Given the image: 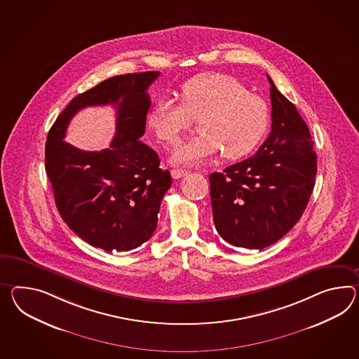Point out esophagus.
<instances>
[{"label":"esophagus","mask_w":359,"mask_h":359,"mask_svg":"<svg viewBox=\"0 0 359 359\" xmlns=\"http://www.w3.org/2000/svg\"><path fill=\"white\" fill-rule=\"evenodd\" d=\"M188 174H189V171H187V170H182V168H175V170H171V175H172L174 179H180V177L188 175Z\"/></svg>","instance_id":"esophagus-1"}]
</instances>
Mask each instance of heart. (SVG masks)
<instances>
[{
    "mask_svg": "<svg viewBox=\"0 0 359 359\" xmlns=\"http://www.w3.org/2000/svg\"><path fill=\"white\" fill-rule=\"evenodd\" d=\"M192 119H198L200 133L176 147L171 156L176 165L197 166L220 153L231 161L248 156L267 131L270 110L262 97L236 78L208 74L184 83L180 104L159 98L147 115V124L158 142L171 147Z\"/></svg>",
    "mask_w": 359,
    "mask_h": 359,
    "instance_id": "b5f03b06",
    "label": "heart"
}]
</instances>
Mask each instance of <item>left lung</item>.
<instances>
[{"label":"left lung","instance_id":"left-lung-1","mask_svg":"<svg viewBox=\"0 0 359 359\" xmlns=\"http://www.w3.org/2000/svg\"><path fill=\"white\" fill-rule=\"evenodd\" d=\"M271 132L253 157L210 175L212 220L237 248L263 249L293 228L306 209L316 176L306 123L271 78Z\"/></svg>","mask_w":359,"mask_h":359}]
</instances>
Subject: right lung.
<instances>
[{"mask_svg":"<svg viewBox=\"0 0 359 359\" xmlns=\"http://www.w3.org/2000/svg\"><path fill=\"white\" fill-rule=\"evenodd\" d=\"M158 71L118 75L71 100L50 128L45 170L65 223L88 244L128 252L154 233L170 171L140 137L150 107L148 88ZM113 104L117 130L111 147L86 152L62 140L72 116L87 105Z\"/></svg>","mask_w":359,"mask_h":359,"instance_id":"1","label":"right lung"}]
</instances>
